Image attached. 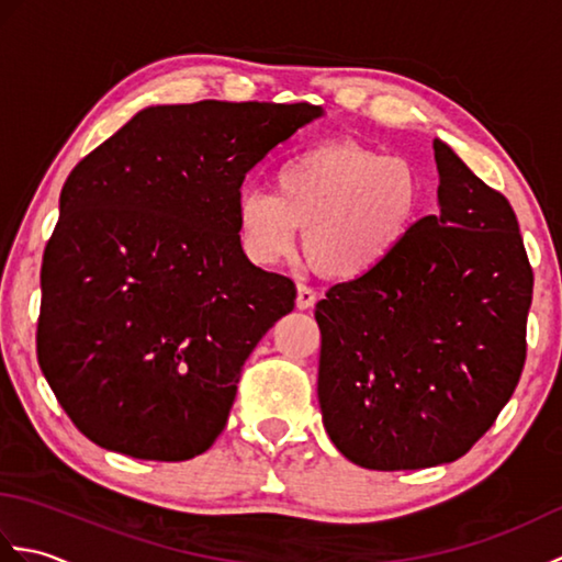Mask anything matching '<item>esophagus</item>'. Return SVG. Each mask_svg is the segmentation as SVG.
<instances>
[{
    "label": "esophagus",
    "instance_id": "obj_1",
    "mask_svg": "<svg viewBox=\"0 0 562 562\" xmlns=\"http://www.w3.org/2000/svg\"><path fill=\"white\" fill-rule=\"evenodd\" d=\"M316 290L308 288V284H300L296 288V308H312L316 304Z\"/></svg>",
    "mask_w": 562,
    "mask_h": 562
}]
</instances>
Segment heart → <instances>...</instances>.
Returning <instances> with one entry per match:
<instances>
[{
  "mask_svg": "<svg viewBox=\"0 0 562 562\" xmlns=\"http://www.w3.org/2000/svg\"><path fill=\"white\" fill-rule=\"evenodd\" d=\"M423 202V176L411 159L352 139L318 142L274 169L272 193H238V244L250 260L268 266L292 256L304 229L306 256L321 272L357 280L405 244Z\"/></svg>",
  "mask_w": 562,
  "mask_h": 562,
  "instance_id": "heart-1",
  "label": "heart"
}]
</instances>
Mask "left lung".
<instances>
[{"mask_svg":"<svg viewBox=\"0 0 562 562\" xmlns=\"http://www.w3.org/2000/svg\"><path fill=\"white\" fill-rule=\"evenodd\" d=\"M439 214L376 272L316 304L318 403L345 459L415 471L461 459L527 360L533 270L509 200L435 139Z\"/></svg>","mask_w":562,"mask_h":562,"instance_id":"obj_1","label":"left lung"}]
</instances>
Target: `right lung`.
Returning a JSON list of instances; mask_svg holds the SVG:
<instances>
[{
	"label": "right lung",
	"mask_w": 562,
	"mask_h": 562,
	"mask_svg": "<svg viewBox=\"0 0 562 562\" xmlns=\"http://www.w3.org/2000/svg\"><path fill=\"white\" fill-rule=\"evenodd\" d=\"M318 115L312 103L157 105L67 176L35 345L93 445L186 461L222 435L244 362L296 300L238 244V188Z\"/></svg>",
	"instance_id": "1"
}]
</instances>
